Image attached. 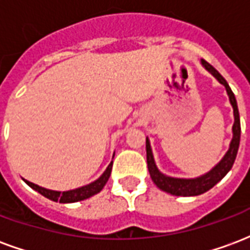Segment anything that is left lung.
<instances>
[{
    "label": "left lung",
    "instance_id": "1",
    "mask_svg": "<svg viewBox=\"0 0 250 250\" xmlns=\"http://www.w3.org/2000/svg\"><path fill=\"white\" fill-rule=\"evenodd\" d=\"M202 65L208 69V71L213 75V76L224 84L226 88V92L229 95V100H230L231 105H233V112H234V125H233V139H231L230 148L226 152L224 159L221 161L217 166H215L211 171L202 175L199 178L195 179H179V178H170L159 173V170L155 166L154 158H152L151 147H150V142L146 139V152H147V167L150 171V177H151L152 182L157 185L158 188L166 191V193L173 194V195H181V197H191V195H199L204 194L213 188L214 185L220 182L221 179L225 177L226 174L229 173V170L233 166V163L236 161L237 151H238V146H240V135H241V125H240V114H238V107H237L236 98L234 93L231 92L229 84L226 83L224 77L221 76V73L214 66L210 65L206 60H202Z\"/></svg>",
    "mask_w": 250,
    "mask_h": 250
}]
</instances>
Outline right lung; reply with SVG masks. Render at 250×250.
Returning a JSON list of instances; mask_svg holds the SVG:
<instances>
[{
	"label": "right lung",
	"instance_id": "add662e5",
	"mask_svg": "<svg viewBox=\"0 0 250 250\" xmlns=\"http://www.w3.org/2000/svg\"><path fill=\"white\" fill-rule=\"evenodd\" d=\"M111 170H112V162L109 163L107 170L104 171L103 175L95 181L92 184L87 185V186H83V188H79L76 190H71V191H53V190H48V188H40L37 185L32 184L29 181H25L26 184L29 185L30 188H35L36 191H39L40 194H42L46 198L52 199L55 202H62V204H71V202H77V201H83V199H87L89 197H92L95 194H98L102 188H104V185L107 184L109 175H111Z\"/></svg>",
	"mask_w": 250,
	"mask_h": 250
}]
</instances>
